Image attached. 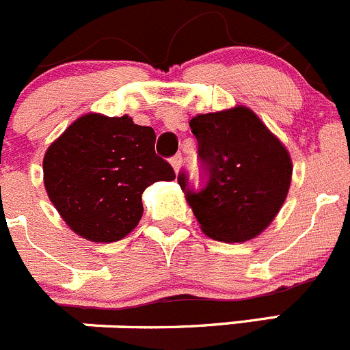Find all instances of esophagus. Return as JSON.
I'll return each instance as SVG.
<instances>
[{"label":"esophagus","mask_w":350,"mask_h":350,"mask_svg":"<svg viewBox=\"0 0 350 350\" xmlns=\"http://www.w3.org/2000/svg\"><path fill=\"white\" fill-rule=\"evenodd\" d=\"M170 163L172 167H174L175 174H178L180 168H182V154H175V157L170 160Z\"/></svg>","instance_id":"esophagus-1"}]
</instances>
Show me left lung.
Instances as JSON below:
<instances>
[{
	"mask_svg": "<svg viewBox=\"0 0 350 350\" xmlns=\"http://www.w3.org/2000/svg\"><path fill=\"white\" fill-rule=\"evenodd\" d=\"M207 170L200 192L189 189L187 175L178 183L200 230L224 243L258 237L281 211L291 187L293 161L275 134L245 105L190 120Z\"/></svg>",
	"mask_w": 350,
	"mask_h": 350,
	"instance_id": "8db88e82",
	"label": "left lung"
}]
</instances>
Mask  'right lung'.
I'll use <instances>...</instances> for the list:
<instances>
[{"mask_svg":"<svg viewBox=\"0 0 350 350\" xmlns=\"http://www.w3.org/2000/svg\"><path fill=\"white\" fill-rule=\"evenodd\" d=\"M154 131L129 116L85 113L47 148L44 185L64 223L96 243L122 240L143 216L144 189L175 172L154 153Z\"/></svg>","mask_w":350,"mask_h":350,"instance_id":"1","label":"right lung"}]
</instances>
